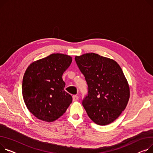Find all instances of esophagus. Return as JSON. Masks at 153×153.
<instances>
[{
  "label": "esophagus",
  "instance_id": "esophagus-1",
  "mask_svg": "<svg viewBox=\"0 0 153 153\" xmlns=\"http://www.w3.org/2000/svg\"><path fill=\"white\" fill-rule=\"evenodd\" d=\"M78 100H79V97L77 95H73V101H77Z\"/></svg>",
  "mask_w": 153,
  "mask_h": 153
}]
</instances>
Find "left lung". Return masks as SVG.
I'll return each mask as SVG.
<instances>
[{
  "instance_id": "1",
  "label": "left lung",
  "mask_w": 153,
  "mask_h": 153,
  "mask_svg": "<svg viewBox=\"0 0 153 153\" xmlns=\"http://www.w3.org/2000/svg\"><path fill=\"white\" fill-rule=\"evenodd\" d=\"M75 61L88 85L82 105L88 117L100 126L113 123L126 109L130 97L123 70L114 60L94 53L76 56Z\"/></svg>"
}]
</instances>
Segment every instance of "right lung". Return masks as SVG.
Returning <instances> with one entry per match:
<instances>
[{
    "label": "right lung",
    "mask_w": 153,
    "mask_h": 153,
    "mask_svg": "<svg viewBox=\"0 0 153 153\" xmlns=\"http://www.w3.org/2000/svg\"><path fill=\"white\" fill-rule=\"evenodd\" d=\"M72 58L53 53L36 61L27 68L22 83V94L28 110L37 119L53 122L62 116L73 98L65 91L62 75Z\"/></svg>",
    "instance_id": "obj_1"
}]
</instances>
